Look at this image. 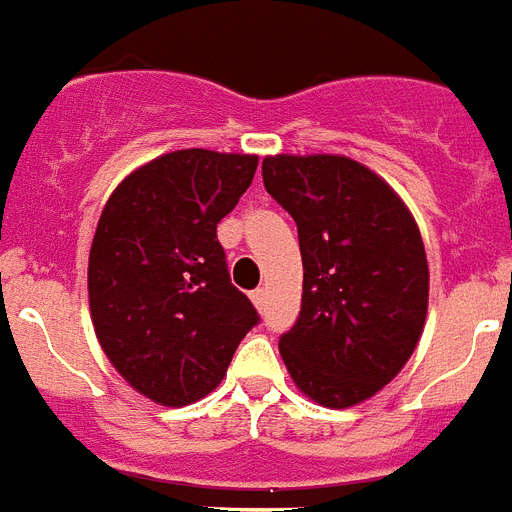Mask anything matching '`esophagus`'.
Masks as SVG:
<instances>
[{"instance_id": "obj_1", "label": "esophagus", "mask_w": 512, "mask_h": 512, "mask_svg": "<svg viewBox=\"0 0 512 512\" xmlns=\"http://www.w3.org/2000/svg\"><path fill=\"white\" fill-rule=\"evenodd\" d=\"M249 296H252V302H255L257 309H265V302H268V291H265V289H255Z\"/></svg>"}]
</instances>
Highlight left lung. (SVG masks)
I'll return each instance as SVG.
<instances>
[{
  "label": "left lung",
  "mask_w": 512,
  "mask_h": 512,
  "mask_svg": "<svg viewBox=\"0 0 512 512\" xmlns=\"http://www.w3.org/2000/svg\"><path fill=\"white\" fill-rule=\"evenodd\" d=\"M268 195L296 221L302 309L278 341L312 401L346 409L388 385L427 317L429 268L409 208L346 156L263 161Z\"/></svg>",
  "instance_id": "obj_1"
}]
</instances>
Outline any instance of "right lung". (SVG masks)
<instances>
[{
  "instance_id": "add662e5",
  "label": "right lung",
  "mask_w": 512,
  "mask_h": 512,
  "mask_svg": "<svg viewBox=\"0 0 512 512\" xmlns=\"http://www.w3.org/2000/svg\"><path fill=\"white\" fill-rule=\"evenodd\" d=\"M255 169L257 156L174 150L132 171L101 213L88 260L93 328L119 375L161 406L208 395L260 322L216 234Z\"/></svg>"
}]
</instances>
